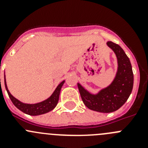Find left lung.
Returning <instances> with one entry per match:
<instances>
[{
    "label": "left lung",
    "mask_w": 148,
    "mask_h": 148,
    "mask_svg": "<svg viewBox=\"0 0 148 148\" xmlns=\"http://www.w3.org/2000/svg\"><path fill=\"white\" fill-rule=\"evenodd\" d=\"M113 49L118 61V70L113 82L99 93L93 95L78 83L84 104L89 109L101 113H111L119 109L130 96L133 86V73L129 58L118 44L107 43Z\"/></svg>",
    "instance_id": "obj_1"
}]
</instances>
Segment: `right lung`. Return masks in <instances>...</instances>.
<instances>
[{
    "instance_id": "right-lung-1",
    "label": "right lung",
    "mask_w": 148,
    "mask_h": 148,
    "mask_svg": "<svg viewBox=\"0 0 148 148\" xmlns=\"http://www.w3.org/2000/svg\"><path fill=\"white\" fill-rule=\"evenodd\" d=\"M4 83L5 87H6V91H7V93L8 95H9V96H10V99H11L12 102L13 103V104H14L18 109H19L21 111L23 112V113H26V114L30 115V116H38V115L44 114V113H48L49 111L53 110L56 108L57 104H58V99H59L60 92H61V87H62L64 83V81H63L62 82H61V83L58 84V86L56 87V89L55 90V91L53 92V93L52 94V95H51L50 97L48 98V99H46V100L43 101L41 102L33 104L22 103L21 101H20L19 100L15 99L13 95H12V94L10 93V91H9V90H8L7 88L5 75Z\"/></svg>"
}]
</instances>
